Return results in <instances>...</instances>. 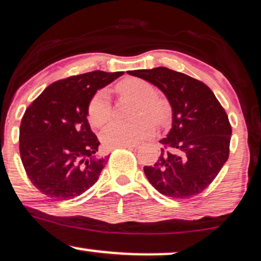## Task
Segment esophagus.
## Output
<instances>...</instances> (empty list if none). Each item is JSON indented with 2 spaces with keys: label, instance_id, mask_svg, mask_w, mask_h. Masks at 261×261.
Returning a JSON list of instances; mask_svg holds the SVG:
<instances>
[{
  "label": "esophagus",
  "instance_id": "obj_1",
  "mask_svg": "<svg viewBox=\"0 0 261 261\" xmlns=\"http://www.w3.org/2000/svg\"><path fill=\"white\" fill-rule=\"evenodd\" d=\"M127 149H138L139 145H129V146H125Z\"/></svg>",
  "mask_w": 261,
  "mask_h": 261
}]
</instances>
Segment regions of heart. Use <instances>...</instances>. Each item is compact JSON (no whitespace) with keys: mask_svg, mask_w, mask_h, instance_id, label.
I'll use <instances>...</instances> for the list:
<instances>
[{"mask_svg":"<svg viewBox=\"0 0 261 261\" xmlns=\"http://www.w3.org/2000/svg\"><path fill=\"white\" fill-rule=\"evenodd\" d=\"M119 92L137 100L134 117H141L131 122H113L101 132V142L108 149L137 145L155 131V122L162 125L168 119V106L162 99L153 97V87L145 80L126 78L118 84ZM112 106L106 90L94 94L89 106V117L94 126H102L111 118ZM147 118L144 119V117ZM150 120L149 121L148 119Z\"/></svg>","mask_w":261,"mask_h":261,"instance_id":"obj_1","label":"heart"}]
</instances>
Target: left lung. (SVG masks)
Instances as JSON below:
<instances>
[{
  "label": "left lung",
  "mask_w": 261,
  "mask_h": 261,
  "mask_svg": "<svg viewBox=\"0 0 261 261\" xmlns=\"http://www.w3.org/2000/svg\"><path fill=\"white\" fill-rule=\"evenodd\" d=\"M162 91L172 111L171 129L160 143L159 161L144 167L149 182L176 200L197 195L213 182L229 156L228 117L207 85L167 67L127 71Z\"/></svg>",
  "instance_id": "obj_1"
}]
</instances>
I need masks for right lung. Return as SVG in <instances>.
Wrapping results in <instances>:
<instances>
[{
	"label": "right lung",
	"mask_w": 261,
	"mask_h": 261,
	"mask_svg": "<svg viewBox=\"0 0 261 261\" xmlns=\"http://www.w3.org/2000/svg\"><path fill=\"white\" fill-rule=\"evenodd\" d=\"M124 72L93 71L50 84L25 110L20 126V155L29 179L54 200L74 199L92 187L108 156L89 124L97 93Z\"/></svg>",
	"instance_id": "obj_1"
}]
</instances>
